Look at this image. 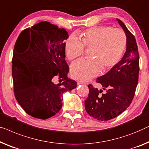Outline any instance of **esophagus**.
Instances as JSON below:
<instances>
[{"instance_id": "obj_1", "label": "esophagus", "mask_w": 149, "mask_h": 149, "mask_svg": "<svg viewBox=\"0 0 149 149\" xmlns=\"http://www.w3.org/2000/svg\"><path fill=\"white\" fill-rule=\"evenodd\" d=\"M77 85H86V83L83 81H77Z\"/></svg>"}]
</instances>
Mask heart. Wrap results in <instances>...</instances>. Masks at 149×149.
I'll use <instances>...</instances> for the list:
<instances>
[{
  "label": "heart",
  "instance_id": "heart-1",
  "mask_svg": "<svg viewBox=\"0 0 149 149\" xmlns=\"http://www.w3.org/2000/svg\"><path fill=\"white\" fill-rule=\"evenodd\" d=\"M71 36L65 43L66 54L70 60L83 54L84 48L91 49L89 60H80L71 66V75L78 80H89L100 72L113 68L123 55L126 36L122 29L108 26H95Z\"/></svg>",
  "mask_w": 149,
  "mask_h": 149
}]
</instances>
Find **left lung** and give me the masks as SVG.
<instances>
[{
  "label": "left lung",
  "mask_w": 149,
  "mask_h": 149,
  "mask_svg": "<svg viewBox=\"0 0 149 149\" xmlns=\"http://www.w3.org/2000/svg\"><path fill=\"white\" fill-rule=\"evenodd\" d=\"M117 21L126 36V52L109 72L97 79L102 89L88 85L89 95L85 101L87 113L100 121L113 119L128 108L139 81V55L136 39L122 21ZM103 90L106 91L104 94Z\"/></svg>",
  "instance_id": "left-lung-1"
}]
</instances>
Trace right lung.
I'll return each instance as SVG.
<instances>
[{"mask_svg": "<svg viewBox=\"0 0 149 149\" xmlns=\"http://www.w3.org/2000/svg\"><path fill=\"white\" fill-rule=\"evenodd\" d=\"M65 29L42 21L23 30L15 44L12 76L15 96L27 114L46 120L60 111L62 95L77 87L68 78ZM59 75V84L53 79Z\"/></svg>", "mask_w": 149, "mask_h": 149, "instance_id": "obj_1", "label": "right lung"}]
</instances>
